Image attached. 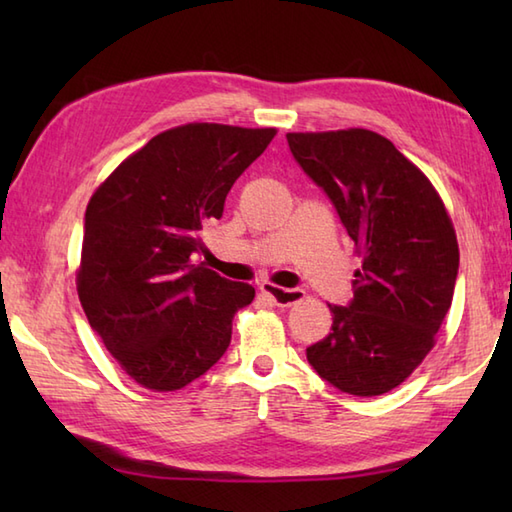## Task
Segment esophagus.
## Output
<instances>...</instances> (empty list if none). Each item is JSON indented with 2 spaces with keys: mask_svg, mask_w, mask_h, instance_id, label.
Masks as SVG:
<instances>
[{
  "mask_svg": "<svg viewBox=\"0 0 512 512\" xmlns=\"http://www.w3.org/2000/svg\"><path fill=\"white\" fill-rule=\"evenodd\" d=\"M262 295H266L270 301L275 303V306L286 308V306H292V303H297V301L303 299V290L301 288H277V286L264 284Z\"/></svg>",
  "mask_w": 512,
  "mask_h": 512,
  "instance_id": "34e87169",
  "label": "esophagus"
}]
</instances>
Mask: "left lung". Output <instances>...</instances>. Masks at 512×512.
Listing matches in <instances>:
<instances>
[{
	"label": "left lung",
	"instance_id": "8db88e82",
	"mask_svg": "<svg viewBox=\"0 0 512 512\" xmlns=\"http://www.w3.org/2000/svg\"><path fill=\"white\" fill-rule=\"evenodd\" d=\"M292 158L323 189L363 253L347 306L306 350L323 380L352 396L398 387L433 347L458 279L453 224L427 176L380 134H286Z\"/></svg>",
	"mask_w": 512,
	"mask_h": 512
}]
</instances>
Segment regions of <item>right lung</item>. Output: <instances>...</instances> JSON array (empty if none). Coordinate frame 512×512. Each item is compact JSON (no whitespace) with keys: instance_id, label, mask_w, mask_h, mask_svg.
<instances>
[{"instance_id":"add662e5","label":"right lung","mask_w":512,"mask_h":512,"mask_svg":"<svg viewBox=\"0 0 512 512\" xmlns=\"http://www.w3.org/2000/svg\"><path fill=\"white\" fill-rule=\"evenodd\" d=\"M275 129L191 123L154 136L107 178L83 224L79 299L92 330L138 385L173 391L220 361L255 288L193 255L202 228Z\"/></svg>"}]
</instances>
